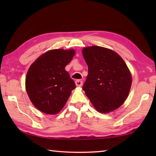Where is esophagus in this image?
<instances>
[{
    "label": "esophagus",
    "instance_id": "34e87169",
    "mask_svg": "<svg viewBox=\"0 0 156 156\" xmlns=\"http://www.w3.org/2000/svg\"><path fill=\"white\" fill-rule=\"evenodd\" d=\"M75 83H76V85L77 87H81L82 85H83V81L80 80H76Z\"/></svg>",
    "mask_w": 156,
    "mask_h": 156
}]
</instances>
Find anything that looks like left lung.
Segmentation results:
<instances>
[{
    "instance_id": "obj_1",
    "label": "left lung",
    "mask_w": 156,
    "mask_h": 156,
    "mask_svg": "<svg viewBox=\"0 0 156 156\" xmlns=\"http://www.w3.org/2000/svg\"><path fill=\"white\" fill-rule=\"evenodd\" d=\"M82 54L88 65L83 90L98 112L108 113L122 105L130 91L132 77L119 54L99 46L84 47Z\"/></svg>"
}]
</instances>
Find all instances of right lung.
<instances>
[{"label":"right lung","mask_w":156,"mask_h":156,"mask_svg":"<svg viewBox=\"0 0 156 156\" xmlns=\"http://www.w3.org/2000/svg\"><path fill=\"white\" fill-rule=\"evenodd\" d=\"M73 49H51L39 56L29 68L25 89L37 109L47 114L58 113L67 102L74 82L65 70L75 56Z\"/></svg>","instance_id":"1"}]
</instances>
